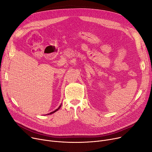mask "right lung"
<instances>
[{
  "instance_id": "add662e5",
  "label": "right lung",
  "mask_w": 152,
  "mask_h": 152,
  "mask_svg": "<svg viewBox=\"0 0 152 152\" xmlns=\"http://www.w3.org/2000/svg\"><path fill=\"white\" fill-rule=\"evenodd\" d=\"M61 105H62V104L59 106V107L58 108H57V109H56L55 111H53V112H51V113H49L48 114H47V115H49V114H53V113H54L55 112H56L57 111H58L59 109H60V108H61Z\"/></svg>"
}]
</instances>
